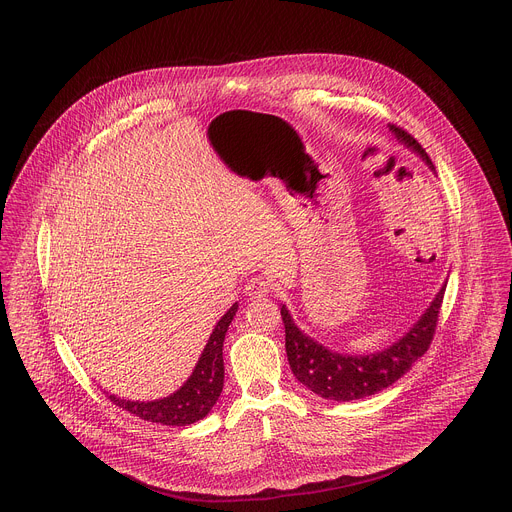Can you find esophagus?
Instances as JSON below:
<instances>
[{
    "label": "esophagus",
    "mask_w": 512,
    "mask_h": 512,
    "mask_svg": "<svg viewBox=\"0 0 512 512\" xmlns=\"http://www.w3.org/2000/svg\"><path fill=\"white\" fill-rule=\"evenodd\" d=\"M245 291H247V296H251V298H265L271 291V283L263 277H251L245 285Z\"/></svg>",
    "instance_id": "1"
}]
</instances>
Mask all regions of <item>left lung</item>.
Here are the masks:
<instances>
[{"mask_svg": "<svg viewBox=\"0 0 512 512\" xmlns=\"http://www.w3.org/2000/svg\"><path fill=\"white\" fill-rule=\"evenodd\" d=\"M395 139L407 150L417 154L421 162L435 174V168L425 150L407 131L389 125ZM446 283L437 291L419 320L393 344L371 354H344L330 350L312 336L304 334L285 304H281V320L285 326V352L291 373L310 391L332 401H354L371 397L395 381H399L417 358L425 354L435 332L437 314H440Z\"/></svg>", "mask_w": 512, "mask_h": 512, "instance_id": "8db88e82", "label": "left lung"}]
</instances>
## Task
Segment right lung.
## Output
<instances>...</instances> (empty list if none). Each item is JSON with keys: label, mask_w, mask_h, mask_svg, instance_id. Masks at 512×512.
<instances>
[{"label": "right lung", "mask_w": 512, "mask_h": 512, "mask_svg": "<svg viewBox=\"0 0 512 512\" xmlns=\"http://www.w3.org/2000/svg\"><path fill=\"white\" fill-rule=\"evenodd\" d=\"M237 310H239V304L235 302L227 310V314L216 322L212 334L208 336L206 346L202 348V354L196 362L192 375L186 379V383L178 391L154 401H129L117 395H109V399L117 407L152 423L190 425L204 419L223 393V383H225L223 342L233 318L237 316Z\"/></svg>", "instance_id": "obj_1"}]
</instances>
